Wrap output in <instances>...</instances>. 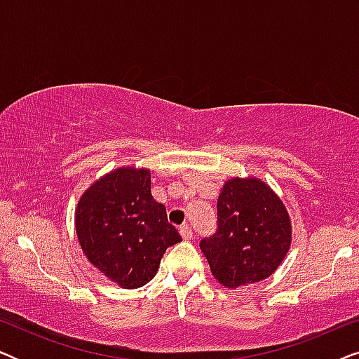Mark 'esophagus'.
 Segmentation results:
<instances>
[{
	"label": "esophagus",
	"mask_w": 359,
	"mask_h": 359,
	"mask_svg": "<svg viewBox=\"0 0 359 359\" xmlns=\"http://www.w3.org/2000/svg\"><path fill=\"white\" fill-rule=\"evenodd\" d=\"M180 233H181V237H183V240L193 238V230H191L189 225H183V227L180 229Z\"/></svg>",
	"instance_id": "obj_1"
}]
</instances>
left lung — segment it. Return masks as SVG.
Here are the masks:
<instances>
[{"mask_svg": "<svg viewBox=\"0 0 359 359\" xmlns=\"http://www.w3.org/2000/svg\"><path fill=\"white\" fill-rule=\"evenodd\" d=\"M217 217V233L199 245L215 281L237 289L271 276L292 242L291 217L271 186L257 176L227 180Z\"/></svg>", "mask_w": 359, "mask_h": 359, "instance_id": "left-lung-1", "label": "left lung"}]
</instances>
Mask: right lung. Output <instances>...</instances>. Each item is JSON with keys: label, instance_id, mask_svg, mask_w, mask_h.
Wrapping results in <instances>:
<instances>
[{"label": "right lung", "instance_id": "right-lung-1", "mask_svg": "<svg viewBox=\"0 0 359 359\" xmlns=\"http://www.w3.org/2000/svg\"><path fill=\"white\" fill-rule=\"evenodd\" d=\"M75 230L83 255L111 283L137 289L154 279L166 248L181 242L151 196L149 168L121 166L80 196Z\"/></svg>", "mask_w": 359, "mask_h": 359}]
</instances>
